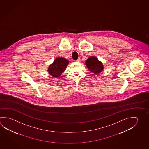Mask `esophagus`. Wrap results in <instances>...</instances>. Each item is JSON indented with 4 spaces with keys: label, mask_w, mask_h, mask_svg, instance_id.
Returning a JSON list of instances; mask_svg holds the SVG:
<instances>
[{
    "label": "esophagus",
    "mask_w": 149,
    "mask_h": 149,
    "mask_svg": "<svg viewBox=\"0 0 149 149\" xmlns=\"http://www.w3.org/2000/svg\"><path fill=\"white\" fill-rule=\"evenodd\" d=\"M80 61H81V59H80L79 58H78V59L76 61H77V62H80Z\"/></svg>",
    "instance_id": "34e87169"
}]
</instances>
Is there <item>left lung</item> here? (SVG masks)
<instances>
[{"instance_id":"8db88e82","label":"left lung","mask_w":149,"mask_h":149,"mask_svg":"<svg viewBox=\"0 0 149 149\" xmlns=\"http://www.w3.org/2000/svg\"><path fill=\"white\" fill-rule=\"evenodd\" d=\"M85 64L89 70L95 74L100 73L104 69L102 63L96 56H90L85 61Z\"/></svg>"}]
</instances>
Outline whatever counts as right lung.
<instances>
[{
	"label": "right lung",
	"mask_w": 149,
	"mask_h": 149,
	"mask_svg": "<svg viewBox=\"0 0 149 149\" xmlns=\"http://www.w3.org/2000/svg\"><path fill=\"white\" fill-rule=\"evenodd\" d=\"M68 64L69 61L65 58H57L49 66L48 73L53 77H58L65 71Z\"/></svg>",
	"instance_id": "right-lung-1"
}]
</instances>
